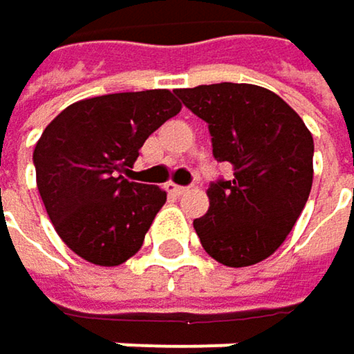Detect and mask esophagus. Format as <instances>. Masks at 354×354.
I'll list each match as a JSON object with an SVG mask.
<instances>
[{
  "instance_id": "obj_1",
  "label": "esophagus",
  "mask_w": 354,
  "mask_h": 354,
  "mask_svg": "<svg viewBox=\"0 0 354 354\" xmlns=\"http://www.w3.org/2000/svg\"><path fill=\"white\" fill-rule=\"evenodd\" d=\"M165 189H167V194H171V196H183L189 187H183V185H177V183H167Z\"/></svg>"
}]
</instances>
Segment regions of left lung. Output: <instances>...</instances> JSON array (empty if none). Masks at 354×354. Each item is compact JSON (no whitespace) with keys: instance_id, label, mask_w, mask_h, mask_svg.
Returning <instances> with one entry per match:
<instances>
[{"instance_id":"obj_1","label":"left lung","mask_w":354,"mask_h":354,"mask_svg":"<svg viewBox=\"0 0 354 354\" xmlns=\"http://www.w3.org/2000/svg\"><path fill=\"white\" fill-rule=\"evenodd\" d=\"M208 123L212 154L233 167L231 181L208 187L210 208L194 221L202 248L231 268L270 258L295 227L313 183V138L272 90L204 84L175 90Z\"/></svg>"}]
</instances>
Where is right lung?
Segmentation results:
<instances>
[{"label": "right lung", "mask_w": 354, "mask_h": 354, "mask_svg": "<svg viewBox=\"0 0 354 354\" xmlns=\"http://www.w3.org/2000/svg\"><path fill=\"white\" fill-rule=\"evenodd\" d=\"M179 111L171 90L115 92L66 106L45 127L32 154L37 187L57 235L82 260L119 266L140 252L167 192L121 173Z\"/></svg>", "instance_id": "1"}]
</instances>
